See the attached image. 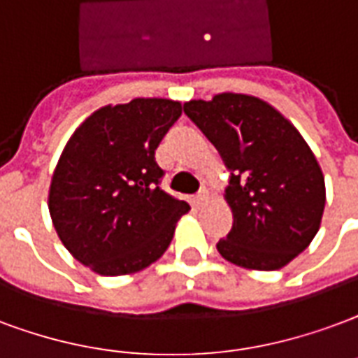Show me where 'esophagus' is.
<instances>
[{
	"label": "esophagus",
	"mask_w": 358,
	"mask_h": 358,
	"mask_svg": "<svg viewBox=\"0 0 358 358\" xmlns=\"http://www.w3.org/2000/svg\"><path fill=\"white\" fill-rule=\"evenodd\" d=\"M206 201H208V192H206V189H201V192L197 193V197H195V205L203 206Z\"/></svg>",
	"instance_id": "esophagus-1"
}]
</instances>
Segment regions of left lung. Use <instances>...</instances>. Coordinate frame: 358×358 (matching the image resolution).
<instances>
[{"instance_id":"obj_1","label":"left lung","mask_w":358,"mask_h":358,"mask_svg":"<svg viewBox=\"0 0 358 358\" xmlns=\"http://www.w3.org/2000/svg\"><path fill=\"white\" fill-rule=\"evenodd\" d=\"M184 112L229 171L224 199L233 226L216 248L235 266L275 271L303 252L320 227L324 176L298 129L262 98L220 92Z\"/></svg>"}]
</instances>
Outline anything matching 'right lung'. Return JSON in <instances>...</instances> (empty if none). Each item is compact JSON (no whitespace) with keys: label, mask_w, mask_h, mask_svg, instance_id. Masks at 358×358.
Here are the masks:
<instances>
[{"label":"right lung","mask_w":358,"mask_h":358,"mask_svg":"<svg viewBox=\"0 0 358 358\" xmlns=\"http://www.w3.org/2000/svg\"><path fill=\"white\" fill-rule=\"evenodd\" d=\"M182 115L169 98H134L92 112L73 131L49 187L62 245L104 277L142 271L169 248L189 210L159 187L155 150Z\"/></svg>","instance_id":"right-lung-1"}]
</instances>
